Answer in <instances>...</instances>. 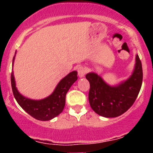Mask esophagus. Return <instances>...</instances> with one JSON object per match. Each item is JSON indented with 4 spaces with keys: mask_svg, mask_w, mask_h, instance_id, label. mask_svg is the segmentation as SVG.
Returning <instances> with one entry per match:
<instances>
[{
    "mask_svg": "<svg viewBox=\"0 0 153 153\" xmlns=\"http://www.w3.org/2000/svg\"><path fill=\"white\" fill-rule=\"evenodd\" d=\"M77 72H78V75H79V77H83L86 74V69L84 68L83 67H79L77 69Z\"/></svg>",
    "mask_w": 153,
    "mask_h": 153,
    "instance_id": "esophagus-1",
    "label": "esophagus"
}]
</instances>
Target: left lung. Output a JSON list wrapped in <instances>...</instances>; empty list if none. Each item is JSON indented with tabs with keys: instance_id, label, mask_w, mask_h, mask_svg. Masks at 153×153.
Listing matches in <instances>:
<instances>
[{
	"instance_id": "obj_1",
	"label": "left lung",
	"mask_w": 153,
	"mask_h": 153,
	"mask_svg": "<svg viewBox=\"0 0 153 153\" xmlns=\"http://www.w3.org/2000/svg\"><path fill=\"white\" fill-rule=\"evenodd\" d=\"M90 82L89 102L96 113L101 117H117L126 112L134 103L143 83V67L140 57L129 79L117 86H111L95 73L86 75Z\"/></svg>"
}]
</instances>
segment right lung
<instances>
[{"mask_svg": "<svg viewBox=\"0 0 153 153\" xmlns=\"http://www.w3.org/2000/svg\"><path fill=\"white\" fill-rule=\"evenodd\" d=\"M76 79L77 72L73 71L60 81L51 95L40 100H33L24 97L17 91L13 74H11L10 76L12 91L17 102L31 117L41 121L52 120L62 113L65 106L67 93Z\"/></svg>", "mask_w": 153, "mask_h": 153, "instance_id": "1", "label": "right lung"}]
</instances>
